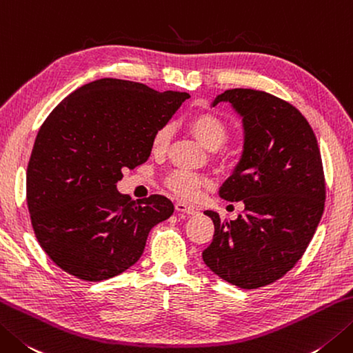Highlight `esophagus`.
<instances>
[{
    "label": "esophagus",
    "mask_w": 353,
    "mask_h": 353,
    "mask_svg": "<svg viewBox=\"0 0 353 353\" xmlns=\"http://www.w3.org/2000/svg\"><path fill=\"white\" fill-rule=\"evenodd\" d=\"M176 211L177 212H183V214H196L197 212V210L194 208V206L185 203V202H177L176 203Z\"/></svg>",
    "instance_id": "34e87169"
}]
</instances>
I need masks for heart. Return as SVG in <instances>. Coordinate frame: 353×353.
Returning a JSON list of instances; mask_svg holds the SVG:
<instances>
[{
	"mask_svg": "<svg viewBox=\"0 0 353 353\" xmlns=\"http://www.w3.org/2000/svg\"><path fill=\"white\" fill-rule=\"evenodd\" d=\"M188 127L196 139L208 150H217L222 147L228 139V134H230L228 123L222 117L211 112H202L191 116V119L188 121ZM171 137V123H163V125L159 127L154 131L153 139H151V148H153L154 153H163L168 148ZM206 183H208V179L206 177L183 170L172 171L167 177L168 188L174 194L183 199H194L200 192V188Z\"/></svg>",
	"mask_w": 353,
	"mask_h": 353,
	"instance_id": "b5f03b06",
	"label": "heart"
}]
</instances>
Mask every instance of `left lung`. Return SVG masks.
Here are the masks:
<instances>
[{
  "instance_id": "8db88e82",
  "label": "left lung",
  "mask_w": 353,
  "mask_h": 353,
  "mask_svg": "<svg viewBox=\"0 0 353 353\" xmlns=\"http://www.w3.org/2000/svg\"><path fill=\"white\" fill-rule=\"evenodd\" d=\"M243 122V153L220 186L228 202L243 200L245 214L230 223L214 222L205 265L241 289H257L281 279L305 254L326 200L319 143L306 117L277 96L251 88L219 94Z\"/></svg>"
}]
</instances>
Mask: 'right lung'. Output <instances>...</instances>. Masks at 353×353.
<instances>
[{
    "instance_id": "right-lung-1",
    "label": "right lung",
    "mask_w": 353,
    "mask_h": 353,
    "mask_svg": "<svg viewBox=\"0 0 353 353\" xmlns=\"http://www.w3.org/2000/svg\"><path fill=\"white\" fill-rule=\"evenodd\" d=\"M188 98L103 78L47 116L27 167V206L38 243L62 271L101 281L141 259L151 228L174 205L161 194L133 202L116 183L123 168L148 161L154 131Z\"/></svg>"
}]
</instances>
